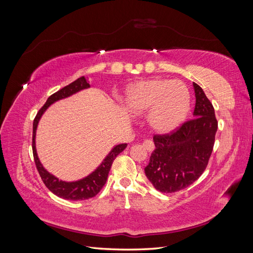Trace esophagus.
<instances>
[{"mask_svg": "<svg viewBox=\"0 0 253 253\" xmlns=\"http://www.w3.org/2000/svg\"><path fill=\"white\" fill-rule=\"evenodd\" d=\"M142 147L147 151L152 152L153 150H154L155 145H154V142H153L151 139H144L142 142Z\"/></svg>", "mask_w": 253, "mask_h": 253, "instance_id": "obj_1", "label": "esophagus"}]
</instances>
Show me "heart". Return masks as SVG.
I'll list each match as a JSON object with an SVG mask.
<instances>
[{"mask_svg": "<svg viewBox=\"0 0 253 253\" xmlns=\"http://www.w3.org/2000/svg\"><path fill=\"white\" fill-rule=\"evenodd\" d=\"M129 111L143 114L151 111L150 124L156 131L167 133L179 126L190 110V93L179 80L152 79L127 90Z\"/></svg>", "mask_w": 253, "mask_h": 253, "instance_id": "1", "label": "heart"}]
</instances>
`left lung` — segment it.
<instances>
[{"mask_svg":"<svg viewBox=\"0 0 253 253\" xmlns=\"http://www.w3.org/2000/svg\"><path fill=\"white\" fill-rule=\"evenodd\" d=\"M193 86L194 117L170 133L154 135L155 150L144 168L148 179L163 193H174L192 185L206 170L213 151L217 131L214 108L202 87L195 82Z\"/></svg>","mask_w":253,"mask_h":253,"instance_id":"1","label":"left lung"}]
</instances>
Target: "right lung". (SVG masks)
<instances>
[{
  "label": "right lung",
  "instance_id": "add662e5",
  "mask_svg": "<svg viewBox=\"0 0 253 253\" xmlns=\"http://www.w3.org/2000/svg\"><path fill=\"white\" fill-rule=\"evenodd\" d=\"M87 87H89V84L87 83L86 78L80 77L77 80H75L71 84H68V85L59 89L58 91H56L55 94L49 96L47 101L45 102V104L39 110V112H38V114L36 115V117L34 119L33 154H34V159H35L37 170H38V172H39V174L41 176V179L44 182V185L48 188V190L51 191V192L55 195L64 198V200L83 201V200H88V198L96 196L99 192H100V190L105 185L114 159L116 158L120 154V153L126 148V143L116 145V147H115L111 151L110 154L106 156V158L104 159V162L101 164V166L99 167L95 172L88 175L87 177L83 178L81 180H78V181L65 182L62 180H59L58 178L55 177V176L49 174L42 167L39 158H38L37 152H36V145H35L36 144L35 143L36 129H37L38 122H39L42 114L45 112V110H46L51 103H53L57 100H60V99H62V98H66L75 93H77V91H79L83 88H87Z\"/></svg>",
  "mask_w": 253,
  "mask_h": 253
}]
</instances>
